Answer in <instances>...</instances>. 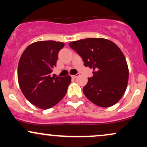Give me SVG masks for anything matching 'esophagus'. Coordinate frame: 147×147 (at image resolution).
<instances>
[{
    "label": "esophagus",
    "mask_w": 147,
    "mask_h": 147,
    "mask_svg": "<svg viewBox=\"0 0 147 147\" xmlns=\"http://www.w3.org/2000/svg\"><path fill=\"white\" fill-rule=\"evenodd\" d=\"M79 74L77 73V74H76V75H72V77L73 79H75V78H77V77H79Z\"/></svg>",
    "instance_id": "1"
}]
</instances>
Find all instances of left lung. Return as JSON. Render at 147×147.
Listing matches in <instances>:
<instances>
[{"instance_id": "left-lung-1", "label": "left lung", "mask_w": 147, "mask_h": 147, "mask_svg": "<svg viewBox=\"0 0 147 147\" xmlns=\"http://www.w3.org/2000/svg\"><path fill=\"white\" fill-rule=\"evenodd\" d=\"M69 45L83 59L86 67L93 68L83 88L86 97L101 107L115 104L125 92L129 68L122 52L115 43L102 38H88Z\"/></svg>"}]
</instances>
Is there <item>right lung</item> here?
Masks as SVG:
<instances>
[{"label":"right lung","mask_w":147,"mask_h":147,"mask_svg":"<svg viewBox=\"0 0 147 147\" xmlns=\"http://www.w3.org/2000/svg\"><path fill=\"white\" fill-rule=\"evenodd\" d=\"M64 45L55 41L35 42L25 49L20 58L19 86L26 99L39 109H48L58 104L71 82L70 76L51 75L57 65L59 52Z\"/></svg>","instance_id":"obj_1"}]
</instances>
